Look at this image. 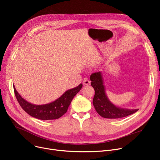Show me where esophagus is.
I'll list each match as a JSON object with an SVG mask.
<instances>
[{
	"label": "esophagus",
	"mask_w": 160,
	"mask_h": 160,
	"mask_svg": "<svg viewBox=\"0 0 160 160\" xmlns=\"http://www.w3.org/2000/svg\"><path fill=\"white\" fill-rule=\"evenodd\" d=\"M91 82L88 79V78H84L82 82V83L83 86H89Z\"/></svg>",
	"instance_id": "obj_1"
}]
</instances>
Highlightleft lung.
<instances>
[{"label": "left lung", "mask_w": 160, "mask_h": 160, "mask_svg": "<svg viewBox=\"0 0 160 160\" xmlns=\"http://www.w3.org/2000/svg\"><path fill=\"white\" fill-rule=\"evenodd\" d=\"M91 85L95 89L93 104L97 112L104 118L119 119L127 117L138 111V109L130 110L119 108L112 104L108 99L105 91L101 72L93 73L90 76Z\"/></svg>", "instance_id": "left-lung-1"}]
</instances>
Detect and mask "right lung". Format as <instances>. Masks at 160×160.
Returning a JSON list of instances; mask_svg holds the SVG:
<instances>
[{
    "mask_svg": "<svg viewBox=\"0 0 160 160\" xmlns=\"http://www.w3.org/2000/svg\"><path fill=\"white\" fill-rule=\"evenodd\" d=\"M82 88V84L80 83L78 86L65 91L54 101L43 105H36L27 102L18 93L15 86L13 89L18 102L28 115L41 120H53L60 118L67 112L74 97Z\"/></svg>",
    "mask_w": 160,
    "mask_h": 160,
    "instance_id": "obj_1",
    "label": "right lung"
}]
</instances>
